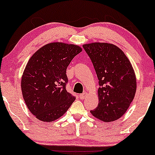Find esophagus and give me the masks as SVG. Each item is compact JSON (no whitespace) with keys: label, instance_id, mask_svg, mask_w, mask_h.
Listing matches in <instances>:
<instances>
[{"label":"esophagus","instance_id":"esophagus-1","mask_svg":"<svg viewBox=\"0 0 155 155\" xmlns=\"http://www.w3.org/2000/svg\"><path fill=\"white\" fill-rule=\"evenodd\" d=\"M86 95H87V93H82V94H80L79 97H80V98H81V99H84V98H85Z\"/></svg>","mask_w":155,"mask_h":155}]
</instances>
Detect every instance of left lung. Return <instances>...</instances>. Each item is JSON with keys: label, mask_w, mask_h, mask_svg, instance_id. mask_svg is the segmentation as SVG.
Segmentation results:
<instances>
[{"label": "left lung", "mask_w": 155, "mask_h": 155, "mask_svg": "<svg viewBox=\"0 0 155 155\" xmlns=\"http://www.w3.org/2000/svg\"><path fill=\"white\" fill-rule=\"evenodd\" d=\"M99 81L98 105L91 110L104 122L116 121L127 111L134 98L137 80L130 61L116 45L95 42L84 45Z\"/></svg>", "instance_id": "obj_1"}]
</instances>
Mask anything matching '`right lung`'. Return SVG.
<instances>
[{
  "label": "right lung",
  "instance_id": "right-lung-1",
  "mask_svg": "<svg viewBox=\"0 0 155 155\" xmlns=\"http://www.w3.org/2000/svg\"><path fill=\"white\" fill-rule=\"evenodd\" d=\"M81 51L78 45L53 42L43 46L29 59L21 86L26 106L38 119L54 121L74 102L75 97L66 90V70Z\"/></svg>",
  "mask_w": 155,
  "mask_h": 155
}]
</instances>
